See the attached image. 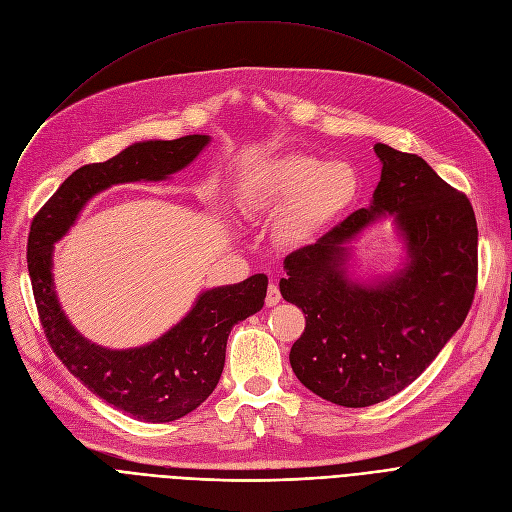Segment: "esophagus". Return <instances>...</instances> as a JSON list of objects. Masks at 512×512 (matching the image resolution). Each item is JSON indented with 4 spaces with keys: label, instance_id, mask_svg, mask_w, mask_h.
Here are the masks:
<instances>
[{
    "label": "esophagus",
    "instance_id": "34e87169",
    "mask_svg": "<svg viewBox=\"0 0 512 512\" xmlns=\"http://www.w3.org/2000/svg\"><path fill=\"white\" fill-rule=\"evenodd\" d=\"M282 301V294H280V288L272 282L270 286H267V297H265V305L267 307H274Z\"/></svg>",
    "mask_w": 512,
    "mask_h": 512
}]
</instances>
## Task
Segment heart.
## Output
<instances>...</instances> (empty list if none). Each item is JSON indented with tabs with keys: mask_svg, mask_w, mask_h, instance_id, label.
Segmentation results:
<instances>
[{
	"mask_svg": "<svg viewBox=\"0 0 512 512\" xmlns=\"http://www.w3.org/2000/svg\"><path fill=\"white\" fill-rule=\"evenodd\" d=\"M359 174L348 161H324L288 153L259 170L242 188L247 213L276 211L284 204L280 234L303 242L353 205L359 195Z\"/></svg>",
	"mask_w": 512,
	"mask_h": 512,
	"instance_id": "b5f03b06",
	"label": "heart"
}]
</instances>
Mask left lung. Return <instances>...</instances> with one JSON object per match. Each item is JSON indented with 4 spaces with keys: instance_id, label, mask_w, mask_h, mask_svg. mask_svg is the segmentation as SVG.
<instances>
[{
    "instance_id": "obj_1",
    "label": "left lung",
    "mask_w": 512,
    "mask_h": 512,
    "mask_svg": "<svg viewBox=\"0 0 512 512\" xmlns=\"http://www.w3.org/2000/svg\"><path fill=\"white\" fill-rule=\"evenodd\" d=\"M382 178L371 205L284 259V301L305 313L290 365L305 388L340 407H369L413 384L463 326L477 286V222L469 199L425 159L373 147ZM393 215L408 257L392 277L347 274V245Z\"/></svg>"
}]
</instances>
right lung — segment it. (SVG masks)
I'll return each instance as SVG.
<instances>
[{
  "label": "right lung",
  "mask_w": 512,
  "mask_h": 512,
  "mask_svg": "<svg viewBox=\"0 0 512 512\" xmlns=\"http://www.w3.org/2000/svg\"><path fill=\"white\" fill-rule=\"evenodd\" d=\"M209 141L207 134L143 141L103 164L78 168L31 224L26 261L49 346L95 396L139 421L168 423L207 400L220 382L230 330L265 303L267 276L255 274L238 284L209 288L164 336L114 351L87 340L68 321L53 288V245L97 193L124 182L166 180L191 164Z\"/></svg>",
  "instance_id": "add662e5"
}]
</instances>
